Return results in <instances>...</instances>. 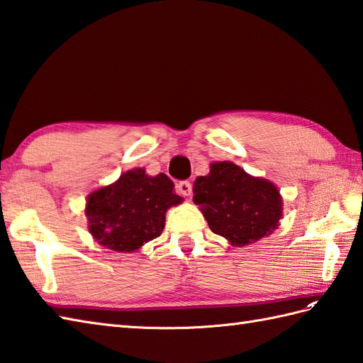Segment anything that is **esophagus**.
I'll return each mask as SVG.
<instances>
[{"label":"esophagus","mask_w":363,"mask_h":363,"mask_svg":"<svg viewBox=\"0 0 363 363\" xmlns=\"http://www.w3.org/2000/svg\"><path fill=\"white\" fill-rule=\"evenodd\" d=\"M177 191H179L181 195L184 196H190L191 195V184L189 181H181L177 182Z\"/></svg>","instance_id":"obj_1"}]
</instances>
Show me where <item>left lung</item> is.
Wrapping results in <instances>:
<instances>
[{"instance_id":"obj_1","label":"left lung","mask_w":363,"mask_h":363,"mask_svg":"<svg viewBox=\"0 0 363 363\" xmlns=\"http://www.w3.org/2000/svg\"><path fill=\"white\" fill-rule=\"evenodd\" d=\"M194 201L213 234L234 246L259 242L276 229L282 215L274 184L246 174L233 162H215L194 184Z\"/></svg>"}]
</instances>
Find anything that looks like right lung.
Masks as SVG:
<instances>
[{
    "mask_svg": "<svg viewBox=\"0 0 363 363\" xmlns=\"http://www.w3.org/2000/svg\"><path fill=\"white\" fill-rule=\"evenodd\" d=\"M181 201L167 174L150 177L142 168L130 169L89 196V230L109 250L135 251L162 234L167 209Z\"/></svg>",
    "mask_w": 363,
    "mask_h": 363,
    "instance_id": "add662e5",
    "label": "right lung"
}]
</instances>
